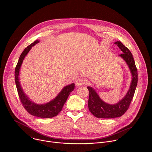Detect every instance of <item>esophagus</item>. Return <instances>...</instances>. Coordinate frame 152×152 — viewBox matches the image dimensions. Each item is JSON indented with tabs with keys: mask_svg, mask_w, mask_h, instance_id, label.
I'll list each match as a JSON object with an SVG mask.
<instances>
[{
	"mask_svg": "<svg viewBox=\"0 0 152 152\" xmlns=\"http://www.w3.org/2000/svg\"><path fill=\"white\" fill-rule=\"evenodd\" d=\"M85 83H86L85 80L82 77H78L77 79H76V81H75V83L77 86L83 85L84 84H85Z\"/></svg>",
	"mask_w": 152,
	"mask_h": 152,
	"instance_id": "1",
	"label": "esophagus"
}]
</instances>
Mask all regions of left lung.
Listing matches in <instances>:
<instances>
[{
  "label": "left lung",
  "instance_id": "8db88e82",
  "mask_svg": "<svg viewBox=\"0 0 152 152\" xmlns=\"http://www.w3.org/2000/svg\"><path fill=\"white\" fill-rule=\"evenodd\" d=\"M115 44L117 45L123 52L120 56L125 60L129 66L132 75V80L131 87L126 96L115 104H109L103 102L100 99L95 90L91 87L88 86L87 88L90 93L88 102V108L92 114L97 118H113L122 116L129 109L137 85L138 72L134 59L131 51L120 41H117L115 42Z\"/></svg>",
  "mask_w": 152,
  "mask_h": 152
}]
</instances>
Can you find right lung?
Listing matches in <instances>:
<instances>
[{
	"label": "right lung",
	"instance_id": "1",
	"mask_svg": "<svg viewBox=\"0 0 152 152\" xmlns=\"http://www.w3.org/2000/svg\"><path fill=\"white\" fill-rule=\"evenodd\" d=\"M38 42V40L35 41L32 44L26 47L21 53L15 69V82L20 102L25 109L31 115L42 118H52L56 116L62 110V107L64 103H66L69 94L75 88V83H72L64 87L58 96L48 103L45 104H37L29 100L28 97L25 95L21 88L18 76L21 65L22 64L25 56L31 50L32 47Z\"/></svg>",
	"mask_w": 152,
	"mask_h": 152
}]
</instances>
